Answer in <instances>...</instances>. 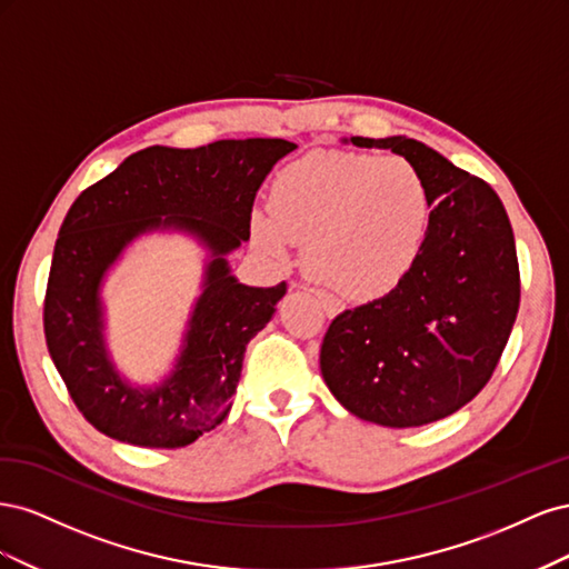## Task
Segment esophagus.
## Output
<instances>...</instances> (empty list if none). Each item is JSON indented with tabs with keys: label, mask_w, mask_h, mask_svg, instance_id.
<instances>
[{
	"label": "esophagus",
	"mask_w": 569,
	"mask_h": 569,
	"mask_svg": "<svg viewBox=\"0 0 569 569\" xmlns=\"http://www.w3.org/2000/svg\"><path fill=\"white\" fill-rule=\"evenodd\" d=\"M313 295L320 299V303H322V308H325V313H327V316H337V313H341V311H343V303H341L335 295H330V291H325V289H313Z\"/></svg>",
	"instance_id": "34e87169"
}]
</instances>
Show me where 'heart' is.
<instances>
[{"label": "heart", "instance_id": "1", "mask_svg": "<svg viewBox=\"0 0 569 569\" xmlns=\"http://www.w3.org/2000/svg\"><path fill=\"white\" fill-rule=\"evenodd\" d=\"M432 222V192L403 157L318 151L282 168L270 209L251 213L268 253L287 258L308 239L306 263L351 299H377L420 261Z\"/></svg>", "mask_w": 569, "mask_h": 569}]
</instances>
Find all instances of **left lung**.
I'll use <instances>...</instances> for the list:
<instances>
[{"instance_id": "8db88e82", "label": "left lung", "mask_w": 569, "mask_h": 569, "mask_svg": "<svg viewBox=\"0 0 569 569\" xmlns=\"http://www.w3.org/2000/svg\"><path fill=\"white\" fill-rule=\"evenodd\" d=\"M391 149L425 176L432 222L420 261L389 295L339 313L320 370L335 399L382 427H422L485 389L520 308V266L501 199L410 137H351Z\"/></svg>"}]
</instances>
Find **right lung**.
Returning a JSON list of instances; mask_svg holds the SVG:
<instances>
[{
    "mask_svg": "<svg viewBox=\"0 0 569 569\" xmlns=\"http://www.w3.org/2000/svg\"><path fill=\"white\" fill-rule=\"evenodd\" d=\"M295 149L278 137L197 149L149 147L84 189L68 209L47 280L44 339L73 403L101 435L142 449H180L226 420L247 343L287 291V282L239 284L226 253L249 239L258 187ZM153 227L194 231L214 261L177 372L142 392L128 388L108 363L98 282L122 247Z\"/></svg>",
    "mask_w": 569,
    "mask_h": 569,
    "instance_id": "add662e5",
    "label": "right lung"
}]
</instances>
